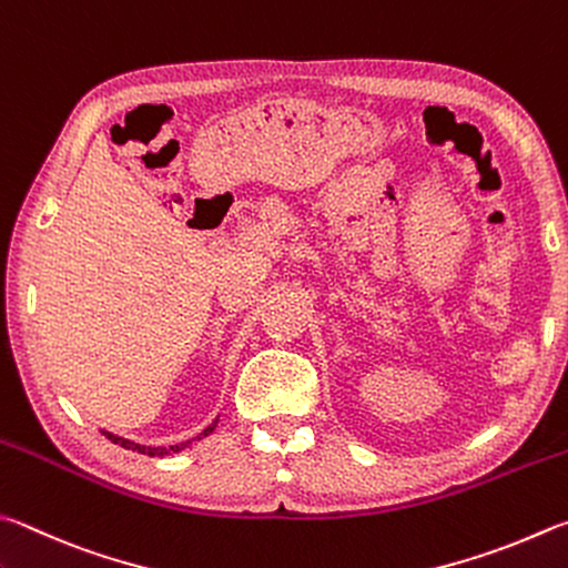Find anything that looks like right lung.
<instances>
[{
	"mask_svg": "<svg viewBox=\"0 0 568 568\" xmlns=\"http://www.w3.org/2000/svg\"><path fill=\"white\" fill-rule=\"evenodd\" d=\"M215 425H219V419L213 422V425H209L205 427L199 437H193V439H203V437H209L211 432L215 429ZM104 435L113 442V445H119V447H123V449H131V452H139V455H149V457H166V455H173V452H181V449H185L191 445L193 439H189V442H181V445H171V447H143V445H136V442H131V439H123V437H119V435H111V432H104Z\"/></svg>",
	"mask_w": 568,
	"mask_h": 568,
	"instance_id": "1",
	"label": "right lung"
}]
</instances>
